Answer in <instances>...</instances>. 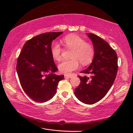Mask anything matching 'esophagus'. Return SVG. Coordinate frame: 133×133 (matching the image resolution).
Masks as SVG:
<instances>
[{
	"label": "esophagus",
	"instance_id": "34e87169",
	"mask_svg": "<svg viewBox=\"0 0 133 133\" xmlns=\"http://www.w3.org/2000/svg\"><path fill=\"white\" fill-rule=\"evenodd\" d=\"M71 75H64V78H70L71 77Z\"/></svg>",
	"mask_w": 133,
	"mask_h": 133
}]
</instances>
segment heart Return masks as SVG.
Returning a JSON list of instances; mask_svg holds the SVG:
<instances>
[{"mask_svg": "<svg viewBox=\"0 0 133 133\" xmlns=\"http://www.w3.org/2000/svg\"><path fill=\"white\" fill-rule=\"evenodd\" d=\"M63 42L65 48L73 50V51L70 57L71 60H63L59 64V70L61 73L68 74L77 69L79 66V62L84 65L92 62L95 54L94 48L82 38L75 35H69L63 39ZM50 53L54 60H59L62 53L60 44L57 43L52 44Z\"/></svg>", "mask_w": 133, "mask_h": 133, "instance_id": "obj_1", "label": "heart"}]
</instances>
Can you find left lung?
I'll list each match as a JSON object with an SVG mask.
<instances>
[{
	"instance_id": "left-lung-1",
	"label": "left lung",
	"mask_w": 133,
	"mask_h": 133,
	"mask_svg": "<svg viewBox=\"0 0 133 133\" xmlns=\"http://www.w3.org/2000/svg\"><path fill=\"white\" fill-rule=\"evenodd\" d=\"M88 35L93 44L95 54L91 65L78 75L79 85L74 94L80 102L93 104L102 99L114 83L118 71V57L115 51L106 41L92 33Z\"/></svg>"
}]
</instances>
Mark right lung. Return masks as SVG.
<instances>
[{"label":"right lung","mask_w":133,"mask_h":133,"mask_svg":"<svg viewBox=\"0 0 133 133\" xmlns=\"http://www.w3.org/2000/svg\"><path fill=\"white\" fill-rule=\"evenodd\" d=\"M60 32H48L28 40L24 45L17 64L20 83L24 91L35 102L43 103L56 93L58 83L64 75L54 74L57 71L50 53L52 42Z\"/></svg>","instance_id":"right-lung-1"}]
</instances>
